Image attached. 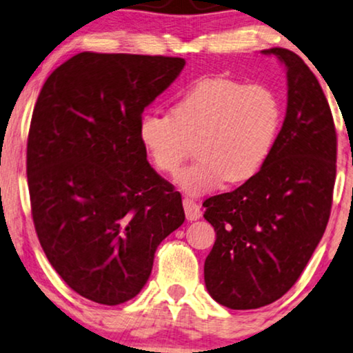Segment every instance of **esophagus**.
I'll return each mask as SVG.
<instances>
[{
  "label": "esophagus",
  "mask_w": 353,
  "mask_h": 353,
  "mask_svg": "<svg viewBox=\"0 0 353 353\" xmlns=\"http://www.w3.org/2000/svg\"><path fill=\"white\" fill-rule=\"evenodd\" d=\"M183 207H185V214L188 220L192 221V220L201 219L202 215L201 207L197 205V202L194 199H191V197H185V199H183Z\"/></svg>",
  "instance_id": "1"
}]
</instances>
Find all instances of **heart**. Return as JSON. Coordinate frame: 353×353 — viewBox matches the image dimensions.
Returning <instances> with one entry per match:
<instances>
[{
  "label": "heart",
  "mask_w": 353,
  "mask_h": 353,
  "mask_svg": "<svg viewBox=\"0 0 353 353\" xmlns=\"http://www.w3.org/2000/svg\"><path fill=\"white\" fill-rule=\"evenodd\" d=\"M281 101L272 86L231 79H207L190 86L172 112L146 110L139 117V141L154 167L176 175L194 141L199 157L178 181L191 194L221 183L252 178L272 152L281 127Z\"/></svg>",
  "instance_id": "b5f03b06"
}]
</instances>
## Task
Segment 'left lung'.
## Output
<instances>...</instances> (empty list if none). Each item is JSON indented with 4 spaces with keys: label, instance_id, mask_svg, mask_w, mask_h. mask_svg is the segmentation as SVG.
I'll return each mask as SVG.
<instances>
[{
    "label": "left lung",
    "instance_id": "obj_1",
    "mask_svg": "<svg viewBox=\"0 0 353 353\" xmlns=\"http://www.w3.org/2000/svg\"><path fill=\"white\" fill-rule=\"evenodd\" d=\"M262 52L288 70L283 127L252 178L202 204L216 233L205 288L233 310L268 305L296 284L326 230L336 181V127L316 77L296 52Z\"/></svg>",
    "mask_w": 353,
    "mask_h": 353
}]
</instances>
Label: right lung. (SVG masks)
Instances as JSON below:
<instances>
[{
  "label": "right lung",
  "mask_w": 353,
  "mask_h": 353,
  "mask_svg": "<svg viewBox=\"0 0 353 353\" xmlns=\"http://www.w3.org/2000/svg\"><path fill=\"white\" fill-rule=\"evenodd\" d=\"M185 59L80 52L43 85L27 141L32 219L67 286L103 305L133 299L157 245L185 221L181 194L149 165L138 123Z\"/></svg>",
  "instance_id": "obj_1"
}]
</instances>
